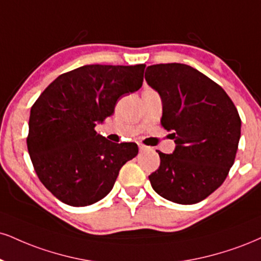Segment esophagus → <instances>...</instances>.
<instances>
[{
  "instance_id": "esophagus-1",
  "label": "esophagus",
  "mask_w": 261,
  "mask_h": 261,
  "mask_svg": "<svg viewBox=\"0 0 261 261\" xmlns=\"http://www.w3.org/2000/svg\"><path fill=\"white\" fill-rule=\"evenodd\" d=\"M139 148H140V152H146V150L149 149V147L143 146V144H139Z\"/></svg>"
}]
</instances>
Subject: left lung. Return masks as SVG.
<instances>
[{
    "instance_id": "left-lung-1",
    "label": "left lung",
    "mask_w": 261,
    "mask_h": 261,
    "mask_svg": "<svg viewBox=\"0 0 261 261\" xmlns=\"http://www.w3.org/2000/svg\"><path fill=\"white\" fill-rule=\"evenodd\" d=\"M147 84L162 97V125L172 131L171 154L158 150L161 165L148 178L163 198L178 204L205 199L233 165L241 118L222 87L190 65H149Z\"/></svg>"
}]
</instances>
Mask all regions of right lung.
Here are the masks:
<instances>
[{
    "instance_id": "1",
    "label": "right lung",
    "mask_w": 261,
    "mask_h": 261,
    "mask_svg": "<svg viewBox=\"0 0 261 261\" xmlns=\"http://www.w3.org/2000/svg\"><path fill=\"white\" fill-rule=\"evenodd\" d=\"M146 65H84L59 75L31 107L27 143L43 186L61 202L86 206L112 191L136 143L96 133L118 99L142 86Z\"/></svg>"
}]
</instances>
